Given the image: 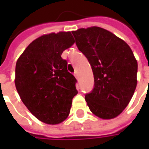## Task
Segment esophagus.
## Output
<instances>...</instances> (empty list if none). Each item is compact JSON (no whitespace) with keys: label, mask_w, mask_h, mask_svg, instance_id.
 <instances>
[{"label":"esophagus","mask_w":149,"mask_h":149,"mask_svg":"<svg viewBox=\"0 0 149 149\" xmlns=\"http://www.w3.org/2000/svg\"><path fill=\"white\" fill-rule=\"evenodd\" d=\"M74 76H75V77L77 78V79H79V77H78V74H77V72H75V73H74Z\"/></svg>","instance_id":"1"}]
</instances>
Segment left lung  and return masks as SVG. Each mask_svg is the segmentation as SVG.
Returning a JSON list of instances; mask_svg holds the SVG:
<instances>
[{
    "label": "left lung",
    "instance_id": "8db88e82",
    "mask_svg": "<svg viewBox=\"0 0 149 149\" xmlns=\"http://www.w3.org/2000/svg\"><path fill=\"white\" fill-rule=\"evenodd\" d=\"M76 44L91 64L94 88L85 96L91 111L109 120L128 105L137 86L138 63L125 41L100 27L72 31Z\"/></svg>",
    "mask_w": 149,
    "mask_h": 149
}]
</instances>
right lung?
<instances>
[{
    "label": "right lung",
    "instance_id": "add662e5",
    "mask_svg": "<svg viewBox=\"0 0 149 149\" xmlns=\"http://www.w3.org/2000/svg\"><path fill=\"white\" fill-rule=\"evenodd\" d=\"M70 31L43 35L17 58L15 84L29 111L42 122L58 125L68 118L77 94V79L61 57L74 44Z\"/></svg>",
    "mask_w": 149,
    "mask_h": 149
}]
</instances>
